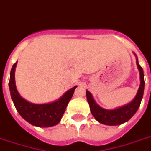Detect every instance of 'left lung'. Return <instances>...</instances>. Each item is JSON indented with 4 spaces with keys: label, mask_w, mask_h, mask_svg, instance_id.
I'll return each mask as SVG.
<instances>
[{
    "label": "left lung",
    "mask_w": 151,
    "mask_h": 151,
    "mask_svg": "<svg viewBox=\"0 0 151 151\" xmlns=\"http://www.w3.org/2000/svg\"><path fill=\"white\" fill-rule=\"evenodd\" d=\"M136 62H137V65L140 72L141 83H140V86L138 88L137 95L130 103L118 109H115V110H105L96 103L93 98L92 94L88 90L86 91L87 101L90 104V111L96 120L99 122L100 123L108 125V126L120 125L129 120L135 113L137 112L138 107L140 106L142 98L143 96L145 81H144L143 70L138 63V58Z\"/></svg>",
    "instance_id": "8db88e82"
}]
</instances>
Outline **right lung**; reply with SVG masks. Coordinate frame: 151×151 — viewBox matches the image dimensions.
Instances as JSON below:
<instances>
[{
  "instance_id": "1",
  "label": "right lung",
  "mask_w": 151,
  "mask_h": 151,
  "mask_svg": "<svg viewBox=\"0 0 151 151\" xmlns=\"http://www.w3.org/2000/svg\"><path fill=\"white\" fill-rule=\"evenodd\" d=\"M17 61L12 67L9 82L10 94L17 112L25 121L38 127L55 126L61 121L69 101L72 98L76 87L67 91L58 101L49 104H33L22 98L17 92L15 85V68Z\"/></svg>"
}]
</instances>
